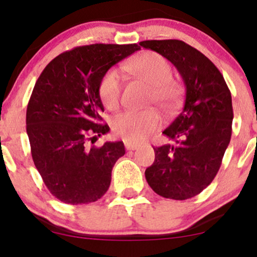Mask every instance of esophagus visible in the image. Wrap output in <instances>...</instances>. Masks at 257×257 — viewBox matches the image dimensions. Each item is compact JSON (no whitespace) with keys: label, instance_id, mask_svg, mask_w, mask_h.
Masks as SVG:
<instances>
[{"label":"esophagus","instance_id":"obj_1","mask_svg":"<svg viewBox=\"0 0 257 257\" xmlns=\"http://www.w3.org/2000/svg\"><path fill=\"white\" fill-rule=\"evenodd\" d=\"M125 149L128 150V151H135V150L140 149V145H137V144H132V143H125Z\"/></svg>","mask_w":257,"mask_h":257}]
</instances>
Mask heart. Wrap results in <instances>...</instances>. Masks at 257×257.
Instances as JSON below:
<instances>
[{"mask_svg": "<svg viewBox=\"0 0 257 257\" xmlns=\"http://www.w3.org/2000/svg\"><path fill=\"white\" fill-rule=\"evenodd\" d=\"M125 69L150 87L149 102L157 104L169 111L178 101L180 89L172 79V66L166 58L153 52H146L125 65ZM122 91V77L117 70L111 69L99 83V95L108 110L118 107ZM162 119L155 110L124 111L112 118L114 135L126 143L140 144L157 132Z\"/></svg>", "mask_w": 257, "mask_h": 257, "instance_id": "1", "label": "heart"}]
</instances>
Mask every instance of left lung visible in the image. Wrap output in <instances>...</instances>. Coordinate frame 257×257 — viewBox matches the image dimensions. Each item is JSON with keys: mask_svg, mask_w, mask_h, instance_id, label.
<instances>
[{"mask_svg": "<svg viewBox=\"0 0 257 257\" xmlns=\"http://www.w3.org/2000/svg\"><path fill=\"white\" fill-rule=\"evenodd\" d=\"M178 69L185 83L181 111L163 134L174 145L153 147L147 184L164 198L185 200L202 192L219 172L232 134V96L217 67L179 40L143 41Z\"/></svg>", "mask_w": 257, "mask_h": 257, "instance_id": "1", "label": "left lung"}]
</instances>
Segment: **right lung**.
<instances>
[{
	"mask_svg": "<svg viewBox=\"0 0 257 257\" xmlns=\"http://www.w3.org/2000/svg\"><path fill=\"white\" fill-rule=\"evenodd\" d=\"M138 44H91L58 55L46 66L26 110V133L38 173L55 198L88 204L101 198L111 172L125 153L122 141L87 146L110 132L100 124L99 83Z\"/></svg>",
	"mask_w": 257,
	"mask_h": 257,
	"instance_id": "right-lung-1",
	"label": "right lung"
}]
</instances>
